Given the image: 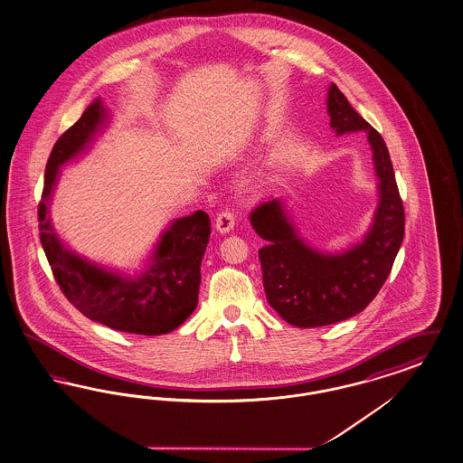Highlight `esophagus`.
Returning a JSON list of instances; mask_svg holds the SVG:
<instances>
[{"instance_id": "34e87169", "label": "esophagus", "mask_w": 463, "mask_h": 463, "mask_svg": "<svg viewBox=\"0 0 463 463\" xmlns=\"http://www.w3.org/2000/svg\"><path fill=\"white\" fill-rule=\"evenodd\" d=\"M234 225H236V217H234V213H231V212H222V213H219L217 219H215V229H217V232H221V234L231 232V231L234 229Z\"/></svg>"}]
</instances>
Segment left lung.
I'll use <instances>...</instances> for the list:
<instances>
[{"label": "left lung", "mask_w": 463, "mask_h": 463, "mask_svg": "<svg viewBox=\"0 0 463 463\" xmlns=\"http://www.w3.org/2000/svg\"><path fill=\"white\" fill-rule=\"evenodd\" d=\"M326 107L337 137L367 134L379 202L362 241L341 251H322L305 240L282 198L263 202L250 213L255 232L267 241L259 250L267 301L297 327H322L360 314L386 282L405 234V212L384 139L335 84L327 88Z\"/></svg>", "instance_id": "1"}]
</instances>
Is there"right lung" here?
<instances>
[{"label":"right lung","instance_id":"add662e5","mask_svg":"<svg viewBox=\"0 0 463 463\" xmlns=\"http://www.w3.org/2000/svg\"><path fill=\"white\" fill-rule=\"evenodd\" d=\"M110 122V111L96 99L56 141L39 203L41 244L60 289L77 310L115 331L160 335L177 329L198 305L200 267L210 238V221L203 210L168 223L143 260L141 270L132 274L79 255L58 236L52 222L61 166L93 148Z\"/></svg>","mask_w":463,"mask_h":463}]
</instances>
